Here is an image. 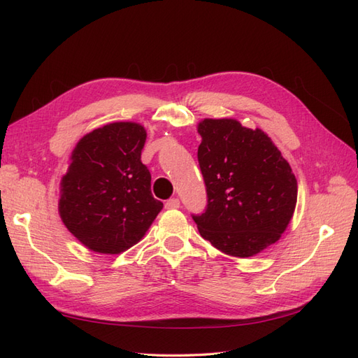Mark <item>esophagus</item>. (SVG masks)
<instances>
[{
    "mask_svg": "<svg viewBox=\"0 0 358 358\" xmlns=\"http://www.w3.org/2000/svg\"><path fill=\"white\" fill-rule=\"evenodd\" d=\"M179 206H180L179 199H170V200H167V203H166V209H178Z\"/></svg>",
    "mask_w": 358,
    "mask_h": 358,
    "instance_id": "34e87169",
    "label": "esophagus"
}]
</instances>
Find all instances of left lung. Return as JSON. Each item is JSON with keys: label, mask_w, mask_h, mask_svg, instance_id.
<instances>
[{"label": "left lung", "mask_w": 358, "mask_h": 358, "mask_svg": "<svg viewBox=\"0 0 358 358\" xmlns=\"http://www.w3.org/2000/svg\"><path fill=\"white\" fill-rule=\"evenodd\" d=\"M199 164L208 208L192 215L203 239L233 257H252L280 239L297 203V179L264 131L236 119H203Z\"/></svg>", "instance_id": "1"}]
</instances>
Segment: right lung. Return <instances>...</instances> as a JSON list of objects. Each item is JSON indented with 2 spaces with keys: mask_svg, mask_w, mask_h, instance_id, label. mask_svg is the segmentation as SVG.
I'll use <instances>...</instances> for the list:
<instances>
[{
  "mask_svg": "<svg viewBox=\"0 0 358 358\" xmlns=\"http://www.w3.org/2000/svg\"><path fill=\"white\" fill-rule=\"evenodd\" d=\"M145 142V127L113 122L83 136L73 150L58 210L69 231L94 252L127 251L162 209L140 159Z\"/></svg>",
  "mask_w": 358,
  "mask_h": 358,
  "instance_id": "obj_1",
  "label": "right lung"
}]
</instances>
